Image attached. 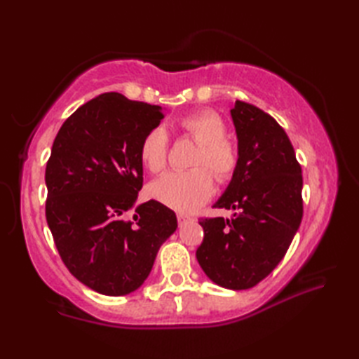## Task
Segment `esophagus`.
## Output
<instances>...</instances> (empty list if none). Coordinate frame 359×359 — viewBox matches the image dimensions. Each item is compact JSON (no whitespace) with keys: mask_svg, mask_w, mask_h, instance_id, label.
<instances>
[{"mask_svg":"<svg viewBox=\"0 0 359 359\" xmlns=\"http://www.w3.org/2000/svg\"><path fill=\"white\" fill-rule=\"evenodd\" d=\"M177 220H179V224L182 225V224L188 222V220H189V216L184 215V212H177Z\"/></svg>","mask_w":359,"mask_h":359,"instance_id":"1","label":"esophagus"}]
</instances>
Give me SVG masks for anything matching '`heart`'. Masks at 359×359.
<instances>
[{"mask_svg": "<svg viewBox=\"0 0 359 359\" xmlns=\"http://www.w3.org/2000/svg\"><path fill=\"white\" fill-rule=\"evenodd\" d=\"M180 128L199 144L189 171H172L152 182L149 194L170 208L189 212L208 201L212 193V175L219 182L233 177L238 166V151L225 139V121L212 111H201L182 118ZM140 160L152 174L168 162V135L163 128H154L140 143Z\"/></svg>", "mask_w": 359, "mask_h": 359, "instance_id": "obj_1", "label": "heart"}]
</instances>
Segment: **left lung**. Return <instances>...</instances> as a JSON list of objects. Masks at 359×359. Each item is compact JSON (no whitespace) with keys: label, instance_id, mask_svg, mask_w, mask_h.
<instances>
[{"label":"left lung","instance_id":"obj_1","mask_svg":"<svg viewBox=\"0 0 359 359\" xmlns=\"http://www.w3.org/2000/svg\"><path fill=\"white\" fill-rule=\"evenodd\" d=\"M238 166L216 208L233 219H203L197 262L215 284L247 290L285 256L302 220V171L288 135L269 114L236 102Z\"/></svg>","mask_w":359,"mask_h":359}]
</instances>
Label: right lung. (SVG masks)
Listing matches in <instances>:
<instances>
[{
	"mask_svg": "<svg viewBox=\"0 0 359 359\" xmlns=\"http://www.w3.org/2000/svg\"><path fill=\"white\" fill-rule=\"evenodd\" d=\"M162 118L160 106L108 93L80 106L53 140L46 220L67 270L97 293L123 296L142 287L177 228L163 203H135L140 143ZM129 209L133 220L125 221Z\"/></svg>",
	"mask_w": 359,
	"mask_h": 359,
	"instance_id": "obj_1",
	"label": "right lung"
}]
</instances>
